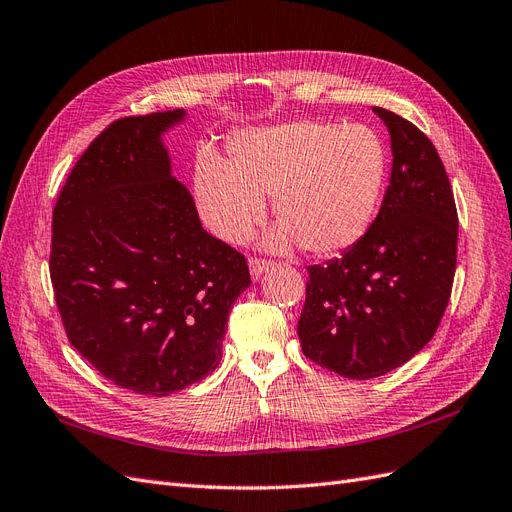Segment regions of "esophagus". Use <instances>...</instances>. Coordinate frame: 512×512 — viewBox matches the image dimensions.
I'll return each instance as SVG.
<instances>
[{
    "label": "esophagus",
    "mask_w": 512,
    "mask_h": 512,
    "mask_svg": "<svg viewBox=\"0 0 512 512\" xmlns=\"http://www.w3.org/2000/svg\"><path fill=\"white\" fill-rule=\"evenodd\" d=\"M247 265H250L252 277H256V280H258L262 273H267L273 267V262L271 260H262V258H250V262H247Z\"/></svg>",
    "instance_id": "esophagus-1"
}]
</instances>
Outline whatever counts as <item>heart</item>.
I'll return each instance as SVG.
<instances>
[{
    "instance_id": "b5f03b06",
    "label": "heart",
    "mask_w": 512,
    "mask_h": 512,
    "mask_svg": "<svg viewBox=\"0 0 512 512\" xmlns=\"http://www.w3.org/2000/svg\"><path fill=\"white\" fill-rule=\"evenodd\" d=\"M389 181V151L363 123L299 119L252 128L228 141V166L200 151L194 198L215 237L241 243L273 198L277 224L265 247L331 258L359 245L374 226Z\"/></svg>"
}]
</instances>
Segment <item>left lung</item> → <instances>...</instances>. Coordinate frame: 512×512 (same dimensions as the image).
<instances>
[{
	"label": "left lung",
	"instance_id": "1",
	"mask_svg": "<svg viewBox=\"0 0 512 512\" xmlns=\"http://www.w3.org/2000/svg\"><path fill=\"white\" fill-rule=\"evenodd\" d=\"M371 111L391 134L389 188L359 245L307 267L297 327L307 359L352 380L389 374L425 348L457 265V209L436 147L408 119Z\"/></svg>",
	"mask_w": 512,
	"mask_h": 512
}]
</instances>
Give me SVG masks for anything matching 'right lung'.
<instances>
[{
  "mask_svg": "<svg viewBox=\"0 0 512 512\" xmlns=\"http://www.w3.org/2000/svg\"><path fill=\"white\" fill-rule=\"evenodd\" d=\"M183 108L111 123L53 209L51 282L70 344L104 378L166 397L220 365L228 312L252 284L173 175L164 134Z\"/></svg>",
  "mask_w": 512,
  "mask_h": 512,
  "instance_id": "obj_1",
  "label": "right lung"
}]
</instances>
